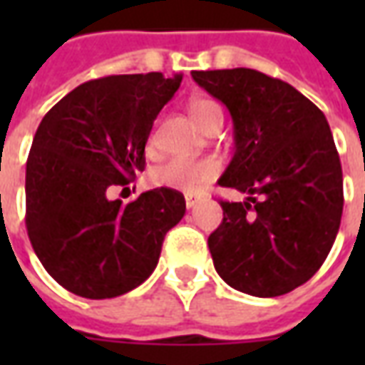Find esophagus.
I'll return each mask as SVG.
<instances>
[{
	"mask_svg": "<svg viewBox=\"0 0 365 365\" xmlns=\"http://www.w3.org/2000/svg\"><path fill=\"white\" fill-rule=\"evenodd\" d=\"M197 203L199 197H195V195H185V207H187V209H193Z\"/></svg>",
	"mask_w": 365,
	"mask_h": 365,
	"instance_id": "1",
	"label": "esophagus"
}]
</instances>
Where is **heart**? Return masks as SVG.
Instances as JSON below:
<instances>
[{"label":"heart","mask_w":365,"mask_h":365,"mask_svg":"<svg viewBox=\"0 0 365 365\" xmlns=\"http://www.w3.org/2000/svg\"><path fill=\"white\" fill-rule=\"evenodd\" d=\"M191 119L199 127L205 128L209 120L222 115L221 107L209 99H193L190 103ZM221 172V164L215 158H174L162 162L160 166L152 170V183L166 190L183 191V193H199L205 187V183L215 180Z\"/></svg>","instance_id":"b5f03b06"}]
</instances>
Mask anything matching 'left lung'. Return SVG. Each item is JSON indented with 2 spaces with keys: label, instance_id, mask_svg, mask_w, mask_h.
<instances>
[{
  "label": "left lung",
  "instance_id": "left-lung-1",
  "mask_svg": "<svg viewBox=\"0 0 365 365\" xmlns=\"http://www.w3.org/2000/svg\"><path fill=\"white\" fill-rule=\"evenodd\" d=\"M191 76L235 125V156L219 185L248 195L221 201L222 222L207 240L215 269L254 297L285 295L319 272L340 229L342 166L327 117L258 70Z\"/></svg>",
  "mask_w": 365,
  "mask_h": 365
}]
</instances>
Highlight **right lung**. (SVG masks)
Wrapping results in <instances>:
<instances>
[{"label":"right lung","instance_id":"obj_1","mask_svg":"<svg viewBox=\"0 0 365 365\" xmlns=\"http://www.w3.org/2000/svg\"><path fill=\"white\" fill-rule=\"evenodd\" d=\"M182 74L107 76L78 86L44 115L27 158L29 240L44 269L86 299L119 297L158 264L185 215L180 191L156 187L123 205L111 191L143 172L152 123Z\"/></svg>","mask_w":365,"mask_h":365}]
</instances>
